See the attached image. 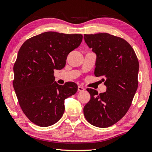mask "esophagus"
Listing matches in <instances>:
<instances>
[{"mask_svg":"<svg viewBox=\"0 0 152 152\" xmlns=\"http://www.w3.org/2000/svg\"><path fill=\"white\" fill-rule=\"evenodd\" d=\"M85 90V88L81 86H79L78 87V91H83Z\"/></svg>","mask_w":152,"mask_h":152,"instance_id":"obj_1","label":"esophagus"}]
</instances>
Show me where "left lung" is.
<instances>
[{"label":"left lung","instance_id":"1","mask_svg":"<svg viewBox=\"0 0 152 152\" xmlns=\"http://www.w3.org/2000/svg\"><path fill=\"white\" fill-rule=\"evenodd\" d=\"M86 44L96 54L94 75L107 91L99 94L88 88L91 99L83 108L87 121L94 126L107 128L119 121L129 109L138 86L139 62L129 43L108 33L84 34Z\"/></svg>","mask_w":152,"mask_h":152}]
</instances>
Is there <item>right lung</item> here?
<instances>
[{"instance_id": "right-lung-1", "label": "right lung", "mask_w": 152, "mask_h": 152, "mask_svg": "<svg viewBox=\"0 0 152 152\" xmlns=\"http://www.w3.org/2000/svg\"><path fill=\"white\" fill-rule=\"evenodd\" d=\"M82 39V34L46 31L28 39L20 48L13 87L23 113L34 124H56L64 113L65 99L77 93L75 83L54 81V70L65 67L69 53Z\"/></svg>"}]
</instances>
